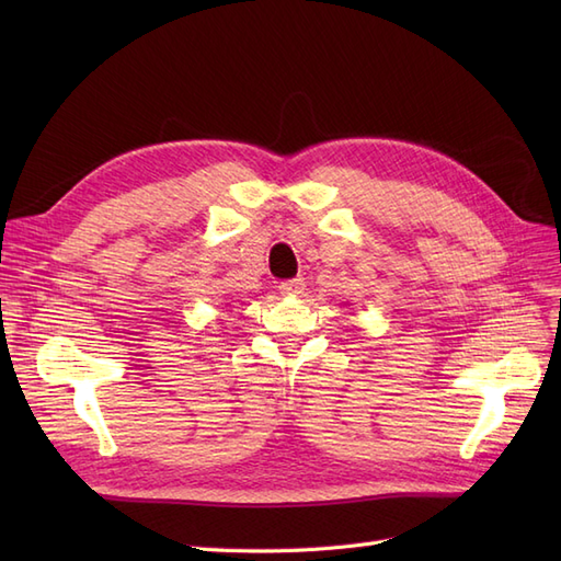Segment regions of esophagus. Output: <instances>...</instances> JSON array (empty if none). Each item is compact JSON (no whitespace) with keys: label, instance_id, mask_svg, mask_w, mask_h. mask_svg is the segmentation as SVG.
Returning a JSON list of instances; mask_svg holds the SVG:
<instances>
[{"label":"esophagus","instance_id":"obj_1","mask_svg":"<svg viewBox=\"0 0 561 561\" xmlns=\"http://www.w3.org/2000/svg\"><path fill=\"white\" fill-rule=\"evenodd\" d=\"M304 278H287V280H283L280 285H278V290L283 293V295H290V297H299L301 293H304Z\"/></svg>","mask_w":561,"mask_h":561}]
</instances>
